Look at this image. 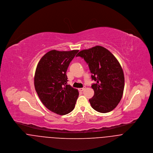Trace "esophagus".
Here are the masks:
<instances>
[{
	"label": "esophagus",
	"mask_w": 153,
	"mask_h": 153,
	"mask_svg": "<svg viewBox=\"0 0 153 153\" xmlns=\"http://www.w3.org/2000/svg\"><path fill=\"white\" fill-rule=\"evenodd\" d=\"M85 89H86V87H85V86H84V87H83V88H80V89H79V90L80 91L82 92V91H83Z\"/></svg>",
	"instance_id": "esophagus-1"
}]
</instances>
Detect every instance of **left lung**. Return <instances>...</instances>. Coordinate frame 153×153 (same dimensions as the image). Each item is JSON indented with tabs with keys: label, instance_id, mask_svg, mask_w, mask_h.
Segmentation results:
<instances>
[{
	"label": "left lung",
	"instance_id": "obj_1",
	"mask_svg": "<svg viewBox=\"0 0 153 153\" xmlns=\"http://www.w3.org/2000/svg\"><path fill=\"white\" fill-rule=\"evenodd\" d=\"M87 62L92 74L94 95L89 100L92 108L100 113L112 111L122 99L124 75L115 57L106 48L97 45L80 51L77 55Z\"/></svg>",
	"mask_w": 153,
	"mask_h": 153
}]
</instances>
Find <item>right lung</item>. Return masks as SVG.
<instances>
[{"label": "right lung", "instance_id": "right-lung-1", "mask_svg": "<svg viewBox=\"0 0 153 153\" xmlns=\"http://www.w3.org/2000/svg\"><path fill=\"white\" fill-rule=\"evenodd\" d=\"M79 50L47 53L38 63L34 86L41 101L51 112L64 115L74 108L77 89L67 85L66 71Z\"/></svg>", "mask_w": 153, "mask_h": 153}]
</instances>
